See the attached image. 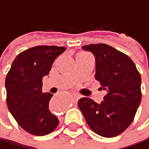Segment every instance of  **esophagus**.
<instances>
[{
    "instance_id": "34e87169",
    "label": "esophagus",
    "mask_w": 149,
    "mask_h": 149,
    "mask_svg": "<svg viewBox=\"0 0 149 149\" xmlns=\"http://www.w3.org/2000/svg\"><path fill=\"white\" fill-rule=\"evenodd\" d=\"M79 99V95H78V94L74 95L73 96V102H77Z\"/></svg>"
}]
</instances>
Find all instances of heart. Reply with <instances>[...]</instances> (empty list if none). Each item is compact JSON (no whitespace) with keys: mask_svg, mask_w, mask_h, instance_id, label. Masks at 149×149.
I'll return each mask as SVG.
<instances>
[{"mask_svg":"<svg viewBox=\"0 0 149 149\" xmlns=\"http://www.w3.org/2000/svg\"><path fill=\"white\" fill-rule=\"evenodd\" d=\"M84 55H86V54H84Z\"/></svg>","mask_w":149,"mask_h":149,"instance_id":"1","label":"heart"}]
</instances>
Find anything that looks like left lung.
I'll use <instances>...</instances> for the list:
<instances>
[{"label": "left lung", "mask_w": 149, "mask_h": 149, "mask_svg": "<svg viewBox=\"0 0 149 149\" xmlns=\"http://www.w3.org/2000/svg\"><path fill=\"white\" fill-rule=\"evenodd\" d=\"M95 57V79L107 92L101 103L90 98L78 105L89 127L106 138L121 134L133 121L141 101V78L132 60L106 44L83 46Z\"/></svg>", "instance_id": "1"}]
</instances>
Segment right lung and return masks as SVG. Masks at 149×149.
I'll return each instance as SVG.
<instances>
[{
  "label": "right lung",
  "instance_id": "obj_1",
  "mask_svg": "<svg viewBox=\"0 0 149 149\" xmlns=\"http://www.w3.org/2000/svg\"><path fill=\"white\" fill-rule=\"evenodd\" d=\"M65 49L37 46L24 50L15 58L6 76L8 109L17 124L33 135H47L59 124L49 109L53 94L42 93V79L48 75L55 59Z\"/></svg>",
  "mask_w": 149,
  "mask_h": 149
}]
</instances>
